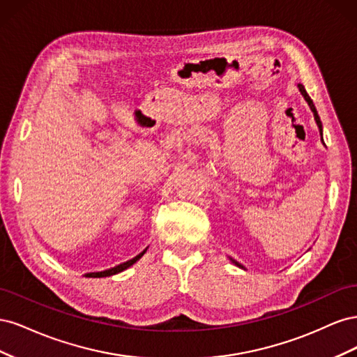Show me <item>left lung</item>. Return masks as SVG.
<instances>
[{"label":"left lung","mask_w":357,"mask_h":357,"mask_svg":"<svg viewBox=\"0 0 357 357\" xmlns=\"http://www.w3.org/2000/svg\"><path fill=\"white\" fill-rule=\"evenodd\" d=\"M298 88H299V92L302 93V96H304L305 98V101L308 102V105H310V109H311V112H312V114H314V119H316V123H317V126H319V129H320V135H323V131H321V121H320V117H319V114H317V110H316V107H314V104H312V100L310 98V95L307 93V91H305V88L302 84H298ZM323 138V137H321ZM232 261V259H231ZM236 266H240V268H243L240 264H236L235 261H232Z\"/></svg>","instance_id":"left-lung-1"}]
</instances>
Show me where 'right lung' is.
Instances as JSON below:
<instances>
[{
  "instance_id": "obj_1",
  "label": "right lung",
  "mask_w": 357,
  "mask_h": 357,
  "mask_svg": "<svg viewBox=\"0 0 357 357\" xmlns=\"http://www.w3.org/2000/svg\"><path fill=\"white\" fill-rule=\"evenodd\" d=\"M147 250V248H146ZM146 250H143L142 253L139 255H137L135 257H132V259H129V261H126V262H123V264H121V265H117V266H114V268H110V269H105V271H98V273H91V274H88V277H109V275H114V274H117V273H122L123 269H126V268H129L131 265H134L139 257H142L144 253H146Z\"/></svg>"
}]
</instances>
